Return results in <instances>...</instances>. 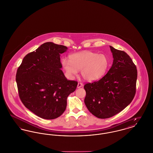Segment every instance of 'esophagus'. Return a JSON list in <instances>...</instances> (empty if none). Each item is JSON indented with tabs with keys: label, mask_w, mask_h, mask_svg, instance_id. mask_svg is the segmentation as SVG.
Listing matches in <instances>:
<instances>
[{
	"label": "esophagus",
	"mask_w": 153,
	"mask_h": 153,
	"mask_svg": "<svg viewBox=\"0 0 153 153\" xmlns=\"http://www.w3.org/2000/svg\"><path fill=\"white\" fill-rule=\"evenodd\" d=\"M83 86V84L82 83H81V82H79L78 84H77V88H81Z\"/></svg>",
	"instance_id": "obj_1"
}]
</instances>
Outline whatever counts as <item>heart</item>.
I'll return each mask as SVG.
<instances>
[{"label": "heart", "mask_w": 153, "mask_h": 153, "mask_svg": "<svg viewBox=\"0 0 153 153\" xmlns=\"http://www.w3.org/2000/svg\"><path fill=\"white\" fill-rule=\"evenodd\" d=\"M69 61L61 60V65L66 76L73 79L81 71L82 77L87 81L97 80L102 77L108 71L109 60L103 54L84 51L69 55Z\"/></svg>", "instance_id": "b5f03b06"}]
</instances>
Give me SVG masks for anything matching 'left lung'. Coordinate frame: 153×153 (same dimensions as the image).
<instances>
[{
	"instance_id": "8db88e82",
	"label": "left lung",
	"mask_w": 153,
	"mask_h": 153,
	"mask_svg": "<svg viewBox=\"0 0 153 153\" xmlns=\"http://www.w3.org/2000/svg\"><path fill=\"white\" fill-rule=\"evenodd\" d=\"M113 62L98 81L86 84L84 99L90 112L99 118L113 117L128 106L135 97L137 69L130 56L110 46Z\"/></svg>"
}]
</instances>
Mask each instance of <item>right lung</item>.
I'll list each match as a JSON object with an SVG mask.
<instances>
[{
  "label": "right lung",
  "mask_w": 153,
  "mask_h": 153,
  "mask_svg": "<svg viewBox=\"0 0 153 153\" xmlns=\"http://www.w3.org/2000/svg\"><path fill=\"white\" fill-rule=\"evenodd\" d=\"M66 46L47 42L27 54L18 68L16 82L19 98L26 108L46 120L59 117L67 98L77 82L68 80L61 71V54Z\"/></svg>",
  "instance_id": "1"
}]
</instances>
